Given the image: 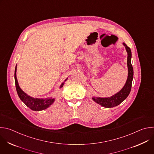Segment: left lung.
I'll list each match as a JSON object with an SVG mask.
<instances>
[{
	"label": "left lung",
	"mask_w": 154,
	"mask_h": 154,
	"mask_svg": "<svg viewBox=\"0 0 154 154\" xmlns=\"http://www.w3.org/2000/svg\"><path fill=\"white\" fill-rule=\"evenodd\" d=\"M122 45L125 48L127 52V68H128V76L126 82L122 88L117 93L112 96L111 97H93L92 99L97 103L99 104L105 108H112L119 105L123 102L128 96L130 93L131 83L134 78V69L131 63V52L130 49L125 45L124 42Z\"/></svg>",
	"instance_id": "8db88e82"
}]
</instances>
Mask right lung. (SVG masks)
I'll return each mask as SVG.
<instances>
[{
    "label": "right lung",
    "mask_w": 154,
    "mask_h": 154,
    "mask_svg": "<svg viewBox=\"0 0 154 154\" xmlns=\"http://www.w3.org/2000/svg\"><path fill=\"white\" fill-rule=\"evenodd\" d=\"M16 69H17V64L16 66L15 71H14V80H15V85H16L17 93L20 99L27 105V106H28L33 111L38 112L49 108L51 105L54 103L55 100V98H53V97H48L45 99L35 98L29 96L28 94H27L26 93H24L23 90H22L19 85V83L17 80ZM67 79L68 78L66 79L61 84L60 88H61L63 86L64 84V82L66 81Z\"/></svg>",
    "instance_id": "obj_1"
}]
</instances>
